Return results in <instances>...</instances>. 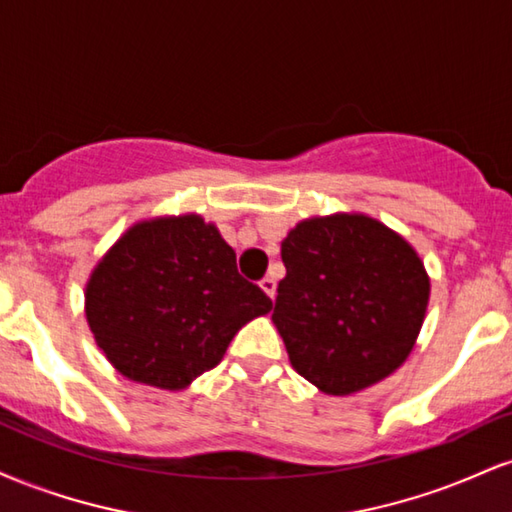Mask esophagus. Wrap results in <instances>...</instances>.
Listing matches in <instances>:
<instances>
[{"label":"esophagus","mask_w":512,"mask_h":512,"mask_svg":"<svg viewBox=\"0 0 512 512\" xmlns=\"http://www.w3.org/2000/svg\"><path fill=\"white\" fill-rule=\"evenodd\" d=\"M260 286H262V291L267 293V296L274 301V296H276V281H274V276H264V279L260 281Z\"/></svg>","instance_id":"34e87169"}]
</instances>
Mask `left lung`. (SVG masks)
Wrapping results in <instances>:
<instances>
[{
	"instance_id": "obj_1",
	"label": "left lung",
	"mask_w": 512,
	"mask_h": 512,
	"mask_svg": "<svg viewBox=\"0 0 512 512\" xmlns=\"http://www.w3.org/2000/svg\"><path fill=\"white\" fill-rule=\"evenodd\" d=\"M281 260L272 320L298 375L351 395L402 366L431 291L407 240L363 214H334L298 223Z\"/></svg>"
}]
</instances>
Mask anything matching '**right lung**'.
I'll list each match as a JSON object with an SVG mask.
<instances>
[{
    "instance_id": "right-lung-1",
    "label": "right lung",
    "mask_w": 512,
    "mask_h": 512,
    "mask_svg": "<svg viewBox=\"0 0 512 512\" xmlns=\"http://www.w3.org/2000/svg\"><path fill=\"white\" fill-rule=\"evenodd\" d=\"M269 310L231 245L195 214L132 226L86 286V320L108 361L161 390L219 366L240 327Z\"/></svg>"
}]
</instances>
